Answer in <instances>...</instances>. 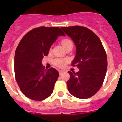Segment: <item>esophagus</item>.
<instances>
[{
  "mask_svg": "<svg viewBox=\"0 0 122 122\" xmlns=\"http://www.w3.org/2000/svg\"><path fill=\"white\" fill-rule=\"evenodd\" d=\"M64 72H65V71H64L63 70H59V75H60L63 74Z\"/></svg>",
  "mask_w": 122,
  "mask_h": 122,
  "instance_id": "obj_1",
  "label": "esophagus"
}]
</instances>
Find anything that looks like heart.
<instances>
[{
	"mask_svg": "<svg viewBox=\"0 0 122 122\" xmlns=\"http://www.w3.org/2000/svg\"><path fill=\"white\" fill-rule=\"evenodd\" d=\"M62 46H63V47L66 48V47L70 45V44H73L72 41L69 40V39H63L61 42ZM68 60L66 59H61V58H56L54 60L53 63L54 65L56 66L57 67L59 68H63L66 66Z\"/></svg>",
	"mask_w": 122,
	"mask_h": 122,
	"instance_id": "heart-1",
	"label": "heart"
}]
</instances>
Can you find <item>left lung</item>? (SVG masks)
I'll return each mask as SVG.
<instances>
[{
	"label": "left lung",
	"instance_id": "8db88e82",
	"mask_svg": "<svg viewBox=\"0 0 122 122\" xmlns=\"http://www.w3.org/2000/svg\"><path fill=\"white\" fill-rule=\"evenodd\" d=\"M61 28L75 44L76 56L71 66L79 68L76 73L68 71V90L77 98H89L100 89L105 78L108 59L104 47L99 38L87 28L74 26Z\"/></svg>",
	"mask_w": 122,
	"mask_h": 122
}]
</instances>
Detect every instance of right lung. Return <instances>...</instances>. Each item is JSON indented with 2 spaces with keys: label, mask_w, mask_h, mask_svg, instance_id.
<instances>
[{
  "label": "right lung",
  "mask_w": 122,
  "mask_h": 122,
  "mask_svg": "<svg viewBox=\"0 0 122 122\" xmlns=\"http://www.w3.org/2000/svg\"><path fill=\"white\" fill-rule=\"evenodd\" d=\"M59 35H65L58 27L35 28L23 37L17 47L15 78L23 94L32 100H44L53 92L59 73L53 68L45 70L42 60Z\"/></svg>",
  "instance_id": "add662e5"
}]
</instances>
